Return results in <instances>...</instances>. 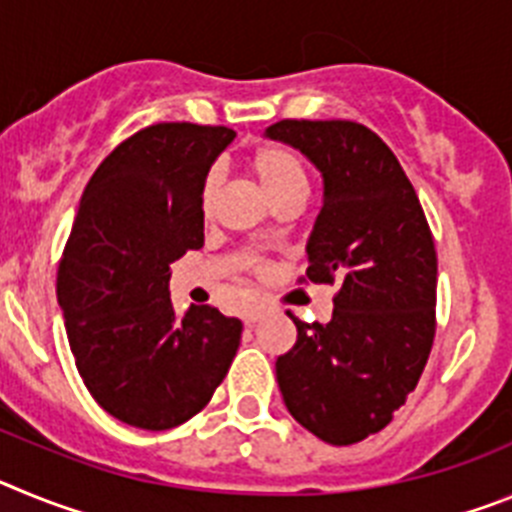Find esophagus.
I'll return each mask as SVG.
<instances>
[{
	"instance_id": "obj_1",
	"label": "esophagus",
	"mask_w": 512,
	"mask_h": 512,
	"mask_svg": "<svg viewBox=\"0 0 512 512\" xmlns=\"http://www.w3.org/2000/svg\"><path fill=\"white\" fill-rule=\"evenodd\" d=\"M266 312H269V310H266V307H264V305L248 307V310H246V312H243V320H246V323H248V325H251V323H259V320H261V318H264Z\"/></svg>"
}]
</instances>
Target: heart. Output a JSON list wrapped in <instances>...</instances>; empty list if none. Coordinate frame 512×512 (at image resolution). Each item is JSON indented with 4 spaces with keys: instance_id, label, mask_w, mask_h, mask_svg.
<instances>
[{
    "instance_id": "obj_1",
    "label": "heart",
    "mask_w": 512,
    "mask_h": 512,
    "mask_svg": "<svg viewBox=\"0 0 512 512\" xmlns=\"http://www.w3.org/2000/svg\"><path fill=\"white\" fill-rule=\"evenodd\" d=\"M248 166H251V174L256 176V182L261 184V189L271 197V202H279L284 200V197H305L307 194L305 164H302L300 156L289 151V148H259V151L251 156ZM217 184H220V176H217V171H210L205 184H202L200 197L202 212H205V215H210L212 205H215Z\"/></svg>"
}]
</instances>
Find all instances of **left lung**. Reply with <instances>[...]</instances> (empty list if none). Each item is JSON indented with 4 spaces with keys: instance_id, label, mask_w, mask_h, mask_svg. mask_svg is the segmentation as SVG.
<instances>
[{
    "instance_id": "8db88e82",
    "label": "left lung",
    "mask_w": 512,
    "mask_h": 512,
    "mask_svg": "<svg viewBox=\"0 0 512 512\" xmlns=\"http://www.w3.org/2000/svg\"><path fill=\"white\" fill-rule=\"evenodd\" d=\"M266 138L323 176L305 279L338 284L330 323L297 325L277 359L284 405L333 446L364 441L415 390L436 336L438 261L418 194L377 133L348 120H282Z\"/></svg>"
}]
</instances>
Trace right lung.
<instances>
[{"mask_svg": "<svg viewBox=\"0 0 512 512\" xmlns=\"http://www.w3.org/2000/svg\"><path fill=\"white\" fill-rule=\"evenodd\" d=\"M228 128L158 122L122 140L87 189L58 266L71 354L99 408L143 431L182 425L210 402L243 323L210 305L182 318L171 264L205 243L202 184Z\"/></svg>", "mask_w": 512, "mask_h": 512, "instance_id": "add662e5", "label": "right lung"}]
</instances>
